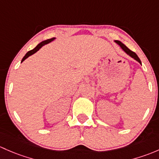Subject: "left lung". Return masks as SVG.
Segmentation results:
<instances>
[{"instance_id":"1","label":"left lung","mask_w":159,"mask_h":159,"mask_svg":"<svg viewBox=\"0 0 159 159\" xmlns=\"http://www.w3.org/2000/svg\"><path fill=\"white\" fill-rule=\"evenodd\" d=\"M116 43H117L118 44H119V45L121 47V48H122V50H123L124 51H125V53H127V54L130 56V57H132V58H133V59H135V60H137V61H138L139 63H140V64H142V62H141L140 59L139 58V57H138V56H137V54L135 53V52H133V51H132V50H129V49L126 47V46L124 45V44L122 43V42L119 41V40H116Z\"/></svg>"}]
</instances>
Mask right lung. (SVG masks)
Wrapping results in <instances>:
<instances>
[{
  "label": "right lung",
  "instance_id": "add662e5",
  "mask_svg": "<svg viewBox=\"0 0 159 159\" xmlns=\"http://www.w3.org/2000/svg\"><path fill=\"white\" fill-rule=\"evenodd\" d=\"M55 38H51V39H48V40H44V41H43V42H41V43H39L38 45L37 46V47H35V48L34 49H33V50H30V51H28L27 52V53H26V55L24 56V58L22 59V61L21 62H23L24 61V60H26V59L27 58V57H30V55H32V54H34V53H35L37 51H38L39 50H40V48H41L42 47H43V45H45V44H47V43H50V42H51V41H53V40H54Z\"/></svg>",
  "mask_w": 159,
  "mask_h": 159
}]
</instances>
